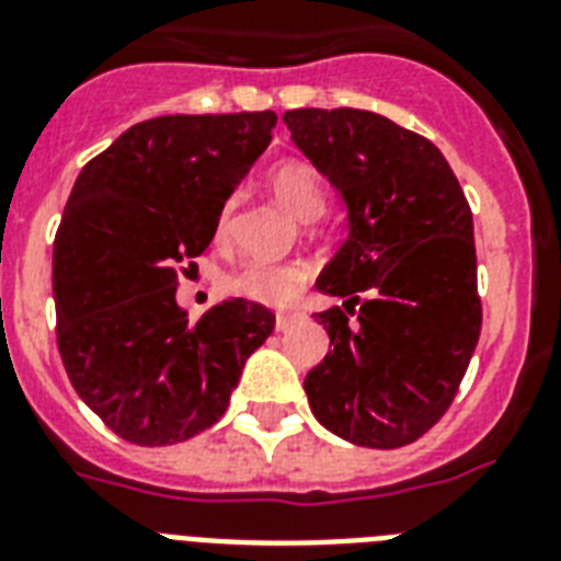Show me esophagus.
<instances>
[{
    "instance_id": "obj_1",
    "label": "esophagus",
    "mask_w": 561,
    "mask_h": 561,
    "mask_svg": "<svg viewBox=\"0 0 561 561\" xmlns=\"http://www.w3.org/2000/svg\"><path fill=\"white\" fill-rule=\"evenodd\" d=\"M299 317L306 314H302V311H279V314H276V332H285L290 323H297Z\"/></svg>"
}]
</instances>
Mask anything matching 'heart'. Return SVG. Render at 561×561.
<instances>
[{
    "label": "heart",
    "mask_w": 561,
    "mask_h": 561,
    "mask_svg": "<svg viewBox=\"0 0 561 561\" xmlns=\"http://www.w3.org/2000/svg\"><path fill=\"white\" fill-rule=\"evenodd\" d=\"M271 188L297 218L314 220L325 209V186L320 174L311 165L297 160L273 165ZM229 218H232V201L224 203L218 215V238L229 232ZM311 271L302 262H271V259H247L238 271L229 273L227 288L241 299L259 302V306L285 308L297 302L299 294L306 290Z\"/></svg>",
    "instance_id": "obj_1"
}]
</instances>
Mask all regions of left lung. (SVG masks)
I'll return each mask as SVG.
<instances>
[{"label":"left lung","instance_id":"obj_1","mask_svg":"<svg viewBox=\"0 0 561 561\" xmlns=\"http://www.w3.org/2000/svg\"><path fill=\"white\" fill-rule=\"evenodd\" d=\"M282 122L341 192L350 238L317 288L329 355L306 375L311 413L364 448H401L443 419L483 323L471 209L425 136L369 110H288Z\"/></svg>","mask_w":561,"mask_h":561}]
</instances>
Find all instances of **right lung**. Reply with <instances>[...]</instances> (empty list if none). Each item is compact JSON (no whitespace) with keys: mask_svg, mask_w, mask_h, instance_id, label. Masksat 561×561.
I'll list each match as a JSON object with an SVG mask.
<instances>
[{"mask_svg":"<svg viewBox=\"0 0 561 561\" xmlns=\"http://www.w3.org/2000/svg\"><path fill=\"white\" fill-rule=\"evenodd\" d=\"M276 113L139 122L83 165L55 236L57 350L75 392L134 445L192 439L224 416L276 317L227 299L188 323L180 264L201 255Z\"/></svg>","mask_w":561,"mask_h":561,"instance_id":"right-lung-1","label":"right lung"}]
</instances>
